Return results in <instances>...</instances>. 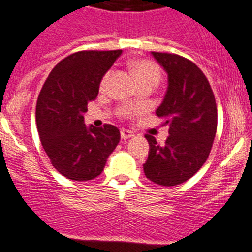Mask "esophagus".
I'll use <instances>...</instances> for the list:
<instances>
[{
	"mask_svg": "<svg viewBox=\"0 0 252 252\" xmlns=\"http://www.w3.org/2000/svg\"><path fill=\"white\" fill-rule=\"evenodd\" d=\"M122 139H129V138L134 137V133L131 130H128V129H122L121 130Z\"/></svg>",
	"mask_w": 252,
	"mask_h": 252,
	"instance_id": "esophagus-1",
	"label": "esophagus"
}]
</instances>
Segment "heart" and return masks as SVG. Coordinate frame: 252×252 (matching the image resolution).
<instances>
[{"instance_id": "b5f03b06", "label": "heart", "mask_w": 252, "mask_h": 252, "mask_svg": "<svg viewBox=\"0 0 252 252\" xmlns=\"http://www.w3.org/2000/svg\"><path fill=\"white\" fill-rule=\"evenodd\" d=\"M133 69H134L135 75H137L138 80H139L140 84L143 83H156L158 84L160 79V67L158 66L156 63L149 60H140L137 61L133 64ZM110 76H112V71H108L105 75L103 76L100 83V88L104 89L106 87V84L109 81ZM134 112V108H131V106H124L121 109V114L122 115H130L131 113Z\"/></svg>"}]
</instances>
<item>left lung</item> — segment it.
<instances>
[{"mask_svg": "<svg viewBox=\"0 0 252 252\" xmlns=\"http://www.w3.org/2000/svg\"><path fill=\"white\" fill-rule=\"evenodd\" d=\"M168 74V89L156 114L169 126L164 146L147 134L144 174L160 186H177L199 171L210 156L217 129V106L207 78L194 63L168 53H154Z\"/></svg>", "mask_w": 252, "mask_h": 252, "instance_id": "left-lung-1", "label": "left lung"}]
</instances>
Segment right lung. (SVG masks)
<instances>
[{
	"instance_id": "1",
	"label": "right lung",
	"mask_w": 252,
	"mask_h": 252,
	"mask_svg": "<svg viewBox=\"0 0 252 252\" xmlns=\"http://www.w3.org/2000/svg\"><path fill=\"white\" fill-rule=\"evenodd\" d=\"M121 54L122 50L71 54L51 70L38 94L36 124L40 140L51 164L69 180L81 182L98 177L121 140L117 126H87L83 115Z\"/></svg>"
}]
</instances>
